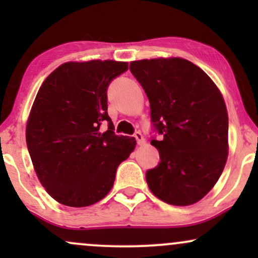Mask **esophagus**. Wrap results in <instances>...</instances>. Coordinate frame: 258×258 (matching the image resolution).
I'll use <instances>...</instances> for the list:
<instances>
[{
	"mask_svg": "<svg viewBox=\"0 0 258 258\" xmlns=\"http://www.w3.org/2000/svg\"><path fill=\"white\" fill-rule=\"evenodd\" d=\"M135 138H136V141H137L138 146H144V144H146V139H144L143 135H142L141 132H136Z\"/></svg>",
	"mask_w": 258,
	"mask_h": 258,
	"instance_id": "esophagus-1",
	"label": "esophagus"
}]
</instances>
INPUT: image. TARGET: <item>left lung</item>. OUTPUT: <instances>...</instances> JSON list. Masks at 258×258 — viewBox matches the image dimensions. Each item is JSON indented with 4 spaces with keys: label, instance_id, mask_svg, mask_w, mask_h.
I'll use <instances>...</instances> for the list:
<instances>
[{
    "label": "left lung",
    "instance_id": "left-lung-1",
    "mask_svg": "<svg viewBox=\"0 0 258 258\" xmlns=\"http://www.w3.org/2000/svg\"><path fill=\"white\" fill-rule=\"evenodd\" d=\"M146 91L160 162L146 174L152 193L174 206L193 205L214 188L228 158V112L210 76L186 59L131 61Z\"/></svg>",
    "mask_w": 258,
    "mask_h": 258
}]
</instances>
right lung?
<instances>
[{
	"instance_id": "obj_1",
	"label": "right lung",
	"mask_w": 258,
	"mask_h": 258,
	"mask_svg": "<svg viewBox=\"0 0 258 258\" xmlns=\"http://www.w3.org/2000/svg\"><path fill=\"white\" fill-rule=\"evenodd\" d=\"M127 69L126 61H68L41 85L26 122V144L41 184L59 204L98 203L135 150V138L114 133L106 102L110 81ZM103 120L109 123L105 133L99 130Z\"/></svg>"
}]
</instances>
